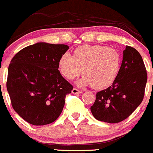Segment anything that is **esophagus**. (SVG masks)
<instances>
[{"instance_id": "1", "label": "esophagus", "mask_w": 153, "mask_h": 153, "mask_svg": "<svg viewBox=\"0 0 153 153\" xmlns=\"http://www.w3.org/2000/svg\"><path fill=\"white\" fill-rule=\"evenodd\" d=\"M72 93L74 94H81L82 91H81L78 90V89L76 88H74L72 90Z\"/></svg>"}]
</instances>
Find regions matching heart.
Returning <instances> with one entry per match:
<instances>
[{
	"label": "heart",
	"mask_w": 153,
	"mask_h": 153,
	"mask_svg": "<svg viewBox=\"0 0 153 153\" xmlns=\"http://www.w3.org/2000/svg\"><path fill=\"white\" fill-rule=\"evenodd\" d=\"M120 67L119 53L102 45H82L76 48L72 56L63 54L59 62V69L65 78L72 80L82 71L79 85H92L102 89L115 80Z\"/></svg>",
	"instance_id": "b5f03b06"
}]
</instances>
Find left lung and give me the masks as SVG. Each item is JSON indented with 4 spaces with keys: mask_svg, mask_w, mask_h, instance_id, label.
I'll return each instance as SVG.
<instances>
[{
    "mask_svg": "<svg viewBox=\"0 0 153 153\" xmlns=\"http://www.w3.org/2000/svg\"><path fill=\"white\" fill-rule=\"evenodd\" d=\"M146 81L147 73L141 56L134 48L126 46L113 84L97 93L91 107L93 116L109 123L123 121L141 103Z\"/></svg>",
    "mask_w": 153,
    "mask_h": 153,
    "instance_id": "left-lung-1",
    "label": "left lung"
}]
</instances>
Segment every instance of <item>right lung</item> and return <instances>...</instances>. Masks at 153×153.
Segmentation results:
<instances>
[{"label": "right lung", "instance_id": "obj_1", "mask_svg": "<svg viewBox=\"0 0 153 153\" xmlns=\"http://www.w3.org/2000/svg\"><path fill=\"white\" fill-rule=\"evenodd\" d=\"M69 47L39 42L23 48L12 59L7 88L13 109L35 126L55 121L73 85L60 74L59 62Z\"/></svg>", "mask_w": 153, "mask_h": 153}]
</instances>
